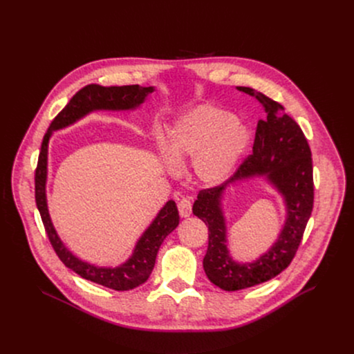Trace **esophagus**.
<instances>
[{"mask_svg": "<svg viewBox=\"0 0 354 354\" xmlns=\"http://www.w3.org/2000/svg\"><path fill=\"white\" fill-rule=\"evenodd\" d=\"M178 210H179L180 217H183V218L189 217L192 214V203H190V200L182 198L179 203H178Z\"/></svg>", "mask_w": 354, "mask_h": 354, "instance_id": "obj_1", "label": "esophagus"}]
</instances>
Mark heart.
Masks as SVG:
<instances>
[{"mask_svg":"<svg viewBox=\"0 0 354 354\" xmlns=\"http://www.w3.org/2000/svg\"><path fill=\"white\" fill-rule=\"evenodd\" d=\"M249 142L245 126L212 105H200L180 115L168 131L161 157L169 169L192 160V174L203 185L223 182L235 168Z\"/></svg>","mask_w":354,"mask_h":354,"instance_id":"obj_1","label":"heart"}]
</instances>
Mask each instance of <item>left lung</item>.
<instances>
[{
  "label": "left lung",
  "instance_id": "8db88e82",
  "mask_svg": "<svg viewBox=\"0 0 354 354\" xmlns=\"http://www.w3.org/2000/svg\"><path fill=\"white\" fill-rule=\"evenodd\" d=\"M236 89L255 96L266 118L258 122L252 154L225 183L200 190L193 205V214L209 228L205 272L213 284L225 291L257 286L281 273L295 257L314 206L313 158L304 133L276 100L248 86ZM254 176H265L283 196L286 223L266 254L252 264H238L227 250L221 198L230 183Z\"/></svg>",
  "mask_w": 354,
  "mask_h": 354
}]
</instances>
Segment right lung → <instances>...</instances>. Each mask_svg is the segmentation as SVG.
Returning a JSON list of instances; mask_svg holds the SVG:
<instances>
[{
	"label": "right lung",
	"mask_w": 354,
	"mask_h": 354,
	"mask_svg": "<svg viewBox=\"0 0 354 354\" xmlns=\"http://www.w3.org/2000/svg\"><path fill=\"white\" fill-rule=\"evenodd\" d=\"M154 92V86L123 85V86H102L89 84L80 89L66 105V108L53 119L48 130L46 131L37 167L35 172V198L40 213L46 234L56 250L60 261L82 279L93 281L104 287L126 291L131 290L147 281L154 269L158 249L168 234H171L179 224V213L174 200L167 201V205L160 210L158 216L140 236L133 255L123 265L118 268H99L81 261L64 246L57 235L50 214L46 200V180H47V149L48 140L52 133L64 129L93 111H133L138 108L145 97Z\"/></svg>",
	"instance_id": "1"
}]
</instances>
